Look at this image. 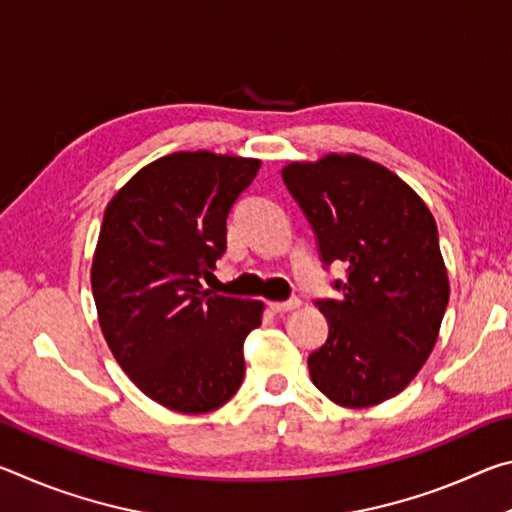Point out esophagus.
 <instances>
[{
  "instance_id": "34e87169",
  "label": "esophagus",
  "mask_w": 512,
  "mask_h": 512,
  "mask_svg": "<svg viewBox=\"0 0 512 512\" xmlns=\"http://www.w3.org/2000/svg\"><path fill=\"white\" fill-rule=\"evenodd\" d=\"M268 307H271L275 314H284V311H293L300 307V300L298 298H289L284 302H268Z\"/></svg>"
}]
</instances>
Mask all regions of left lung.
Segmentation results:
<instances>
[{
  "mask_svg": "<svg viewBox=\"0 0 512 512\" xmlns=\"http://www.w3.org/2000/svg\"><path fill=\"white\" fill-rule=\"evenodd\" d=\"M282 180L323 264H348L341 298L316 300L329 334L307 359L311 381L348 409L391 400L429 359L449 302L436 221L400 176L354 153L291 162Z\"/></svg>",
  "mask_w": 512,
  "mask_h": 512,
  "instance_id": "8db88e82",
  "label": "left lung"
}]
</instances>
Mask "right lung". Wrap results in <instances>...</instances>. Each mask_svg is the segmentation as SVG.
Wrapping results in <instances>:
<instances>
[{"label":"right lung","instance_id":"1","mask_svg":"<svg viewBox=\"0 0 512 512\" xmlns=\"http://www.w3.org/2000/svg\"><path fill=\"white\" fill-rule=\"evenodd\" d=\"M259 160L180 151L112 196L92 259L101 332L144 395L178 413L223 406L244 379L259 300L203 289L225 253V221Z\"/></svg>","mask_w":512,"mask_h":512}]
</instances>
